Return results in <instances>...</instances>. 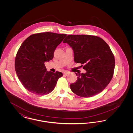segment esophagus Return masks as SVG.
I'll list each match as a JSON object with an SVG mask.
<instances>
[{
	"instance_id": "34e87169",
	"label": "esophagus",
	"mask_w": 133,
	"mask_h": 133,
	"mask_svg": "<svg viewBox=\"0 0 133 133\" xmlns=\"http://www.w3.org/2000/svg\"><path fill=\"white\" fill-rule=\"evenodd\" d=\"M63 74L64 75H67L69 74V72L68 71H64L63 72Z\"/></svg>"
}]
</instances>
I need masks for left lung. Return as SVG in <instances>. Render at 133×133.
<instances>
[{
    "label": "left lung",
    "mask_w": 133,
    "mask_h": 133,
    "mask_svg": "<svg viewBox=\"0 0 133 133\" xmlns=\"http://www.w3.org/2000/svg\"><path fill=\"white\" fill-rule=\"evenodd\" d=\"M63 43L72 47L74 61L84 65L83 68L86 71L85 73H75L77 80L70 85L72 91L87 98L101 92L112 80L115 65L107 43L98 36L88 35H69Z\"/></svg>",
    "instance_id": "1"
}]
</instances>
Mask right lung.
I'll return each mask as SVG.
<instances>
[{
    "instance_id": "right-lung-1",
    "label": "right lung",
    "mask_w": 133,
    "mask_h": 133,
    "mask_svg": "<svg viewBox=\"0 0 133 133\" xmlns=\"http://www.w3.org/2000/svg\"><path fill=\"white\" fill-rule=\"evenodd\" d=\"M66 35L49 32L34 34L20 46L15 57V69L23 86L32 93H50L63 76L58 71H47L44 63L53 58L56 48Z\"/></svg>"
}]
</instances>
